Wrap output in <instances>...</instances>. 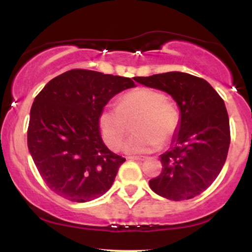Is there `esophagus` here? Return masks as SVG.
I'll list each match as a JSON object with an SVG mask.
<instances>
[{
  "label": "esophagus",
  "instance_id": "34e87169",
  "mask_svg": "<svg viewBox=\"0 0 252 252\" xmlns=\"http://www.w3.org/2000/svg\"><path fill=\"white\" fill-rule=\"evenodd\" d=\"M128 158H130V160H138V161H143V160H146L147 156H143V155H141V156H129Z\"/></svg>",
  "mask_w": 252,
  "mask_h": 252
}]
</instances>
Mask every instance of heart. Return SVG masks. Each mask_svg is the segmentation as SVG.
<instances>
[{"instance_id":"heart-1","label":"heart","mask_w":252,"mask_h":252,"mask_svg":"<svg viewBox=\"0 0 252 252\" xmlns=\"http://www.w3.org/2000/svg\"><path fill=\"white\" fill-rule=\"evenodd\" d=\"M135 134L126 141V150L146 153L158 149L161 142L174 137L179 115L161 92L149 88H136L118 98L117 106H106L98 116V126L106 146L118 150L134 122Z\"/></svg>"}]
</instances>
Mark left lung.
Masks as SVG:
<instances>
[{
	"label": "left lung",
	"instance_id": "left-lung-1",
	"mask_svg": "<svg viewBox=\"0 0 252 252\" xmlns=\"http://www.w3.org/2000/svg\"><path fill=\"white\" fill-rule=\"evenodd\" d=\"M148 88L166 91L181 112L174 143L161 155L162 172L149 181L156 194L186 200L206 190L226 161L230 123L222 98L202 78L182 72L136 77Z\"/></svg>",
	"mask_w": 252,
	"mask_h": 252
}]
</instances>
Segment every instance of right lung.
<instances>
[{
  "instance_id": "right-lung-1",
  "label": "right lung",
  "mask_w": 252,
  "mask_h": 252,
  "mask_svg": "<svg viewBox=\"0 0 252 252\" xmlns=\"http://www.w3.org/2000/svg\"><path fill=\"white\" fill-rule=\"evenodd\" d=\"M134 86L130 78L74 68L39 92L31 109L28 149L52 192L74 202L108 192L126 158L106 148L98 116L115 94Z\"/></svg>"
}]
</instances>
